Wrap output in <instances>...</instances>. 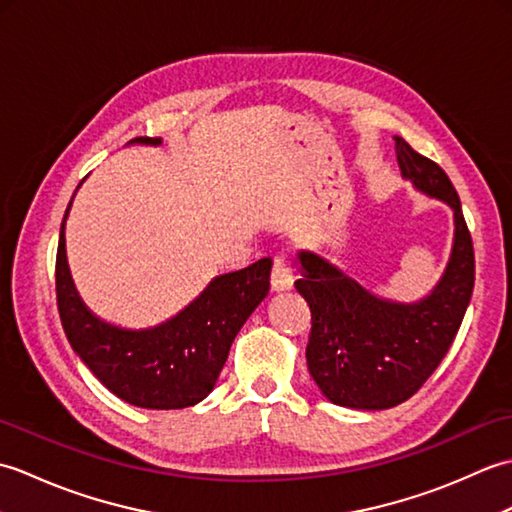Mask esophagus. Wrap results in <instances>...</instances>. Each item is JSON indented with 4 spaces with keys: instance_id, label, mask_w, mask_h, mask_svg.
<instances>
[{
    "instance_id": "34e87169",
    "label": "esophagus",
    "mask_w": 512,
    "mask_h": 512,
    "mask_svg": "<svg viewBox=\"0 0 512 512\" xmlns=\"http://www.w3.org/2000/svg\"><path fill=\"white\" fill-rule=\"evenodd\" d=\"M292 286V268L284 257L273 259V268H270V288L273 290H288Z\"/></svg>"
}]
</instances>
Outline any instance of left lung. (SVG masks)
<instances>
[{"mask_svg": "<svg viewBox=\"0 0 512 512\" xmlns=\"http://www.w3.org/2000/svg\"><path fill=\"white\" fill-rule=\"evenodd\" d=\"M402 176L455 213V242L442 281L411 306L383 301L312 253H299V295L310 308L308 369L334 405L389 409L436 372L458 334L475 284V253L458 191L444 169L396 136Z\"/></svg>", "mask_w": 512, "mask_h": 512, "instance_id": "obj_1", "label": "left lung"}]
</instances>
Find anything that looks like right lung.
Segmentation results:
<instances>
[{
    "label": "right lung",
    "mask_w": 512,
    "mask_h": 512,
    "mask_svg": "<svg viewBox=\"0 0 512 512\" xmlns=\"http://www.w3.org/2000/svg\"><path fill=\"white\" fill-rule=\"evenodd\" d=\"M134 143L158 145L160 138L138 136ZM63 224L54 266L57 308L65 336L92 374L112 394L143 409H184L209 396L239 328L268 295V259L215 277L189 308L154 330H118L96 319L76 295Z\"/></svg>",
    "instance_id": "1"
}]
</instances>
